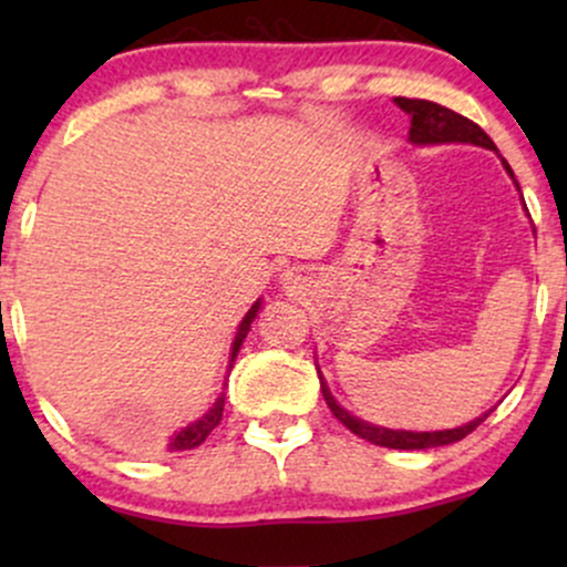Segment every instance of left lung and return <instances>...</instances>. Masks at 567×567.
<instances>
[{
  "mask_svg": "<svg viewBox=\"0 0 567 567\" xmlns=\"http://www.w3.org/2000/svg\"><path fill=\"white\" fill-rule=\"evenodd\" d=\"M394 103L410 116L408 141L413 143V146H434V143H472V146H483V148H491V152H496V143L487 138V133L483 127L474 125V122L466 120V116L451 112V109L440 106V103L421 101V97H394ZM501 162H504V171L509 173V178L514 181V186H517V192H519V184H517V178H514L509 162L506 159H501ZM525 210H528V207H525ZM317 373H320V386H322L324 402H328V408L333 410L336 419L341 421L347 429H351L357 437L373 442V445H381V447H394V451H426V447L451 445V442H458V440H464L466 434H472L474 429L483 424L487 415L493 413V408H491V410H485L483 415H477V419L470 421V424H461L455 429H440V432H408V429L375 426V424H370V421L357 419V415H351L349 410H343L341 405H338L336 396L330 394L328 381H324L320 365H317Z\"/></svg>",
  "mask_w": 567,
  "mask_h": 567,
  "instance_id": "1",
  "label": "left lung"
}]
</instances>
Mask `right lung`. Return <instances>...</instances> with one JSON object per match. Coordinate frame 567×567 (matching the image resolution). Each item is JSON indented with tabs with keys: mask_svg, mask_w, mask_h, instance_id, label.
I'll return each instance as SVG.
<instances>
[{
	"mask_svg": "<svg viewBox=\"0 0 567 567\" xmlns=\"http://www.w3.org/2000/svg\"><path fill=\"white\" fill-rule=\"evenodd\" d=\"M258 311H261V298H258V301L250 306V311H247V315L243 317V322H239L237 336H234V343H231L229 370H231V365H234V360H237L239 347H243V341L247 338V333H250V324L256 322ZM224 402H226V394L220 392V394L216 396V402H213L210 410H207V413L202 415V419H197V421H194V424H188V426L181 429V432L173 434L171 442H167V451H171V453H175V451H192V447L202 445L207 434H210L213 429H216V426L220 424V415H224Z\"/></svg>",
	"mask_w": 567,
	"mask_h": 567,
	"instance_id": "obj_1",
	"label": "right lung"
}]
</instances>
